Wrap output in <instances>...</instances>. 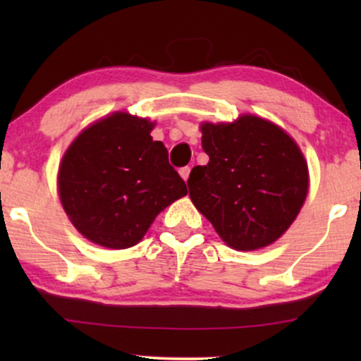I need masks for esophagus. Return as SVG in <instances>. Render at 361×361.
Masks as SVG:
<instances>
[{
	"instance_id": "1",
	"label": "esophagus",
	"mask_w": 361,
	"mask_h": 361,
	"mask_svg": "<svg viewBox=\"0 0 361 361\" xmlns=\"http://www.w3.org/2000/svg\"><path fill=\"white\" fill-rule=\"evenodd\" d=\"M179 174H180L182 179H184V180L187 182V179H189V176H190V167H189V166L180 167V169H179Z\"/></svg>"
}]
</instances>
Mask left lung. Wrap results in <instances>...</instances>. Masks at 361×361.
<instances>
[{
	"mask_svg": "<svg viewBox=\"0 0 361 361\" xmlns=\"http://www.w3.org/2000/svg\"><path fill=\"white\" fill-rule=\"evenodd\" d=\"M207 166L187 180L190 199L221 240L240 251L279 238L298 216L309 187L307 164L279 126L245 115L202 125Z\"/></svg>",
	"mask_w": 361,
	"mask_h": 361,
	"instance_id": "left-lung-1",
	"label": "left lung"
}]
</instances>
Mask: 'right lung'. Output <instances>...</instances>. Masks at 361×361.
Returning <instances> with one entry per match:
<instances>
[{
  "label": "right lung",
  "instance_id": "right-lung-1",
  "mask_svg": "<svg viewBox=\"0 0 361 361\" xmlns=\"http://www.w3.org/2000/svg\"><path fill=\"white\" fill-rule=\"evenodd\" d=\"M152 123L126 113L80 133L59 169V194L75 228L93 243L136 245L167 205L187 194Z\"/></svg>",
  "mask_w": 361,
  "mask_h": 361
}]
</instances>
